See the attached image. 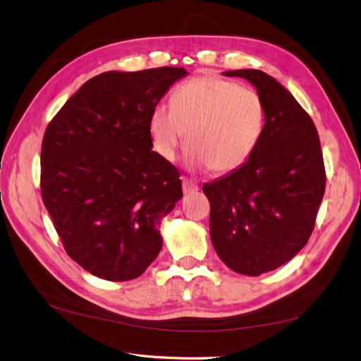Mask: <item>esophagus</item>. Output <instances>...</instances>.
<instances>
[{"label": "esophagus", "instance_id": "1", "mask_svg": "<svg viewBox=\"0 0 361 361\" xmlns=\"http://www.w3.org/2000/svg\"><path fill=\"white\" fill-rule=\"evenodd\" d=\"M197 190H199V185L195 181H192L189 178H183V192H184V195H190V193L197 192Z\"/></svg>", "mask_w": 361, "mask_h": 361}]
</instances>
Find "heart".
<instances>
[{"instance_id":"obj_1","label":"heart","mask_w":361,"mask_h":361,"mask_svg":"<svg viewBox=\"0 0 361 361\" xmlns=\"http://www.w3.org/2000/svg\"><path fill=\"white\" fill-rule=\"evenodd\" d=\"M265 111L250 87L214 75L181 84L171 96V107L158 104L150 116L153 146L174 162L187 134V162L218 174L239 168L255 150Z\"/></svg>"}]
</instances>
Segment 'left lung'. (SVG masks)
<instances>
[{
    "label": "left lung",
    "mask_w": 361,
    "mask_h": 361,
    "mask_svg": "<svg viewBox=\"0 0 361 361\" xmlns=\"http://www.w3.org/2000/svg\"><path fill=\"white\" fill-rule=\"evenodd\" d=\"M257 88L265 111L259 142L228 176L203 185L215 252L233 271L259 276L307 245L324 195L316 125L292 94L257 69L227 71Z\"/></svg>",
    "instance_id": "left-lung-1"
}]
</instances>
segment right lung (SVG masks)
I'll return each instance as SVG.
<instances>
[{"instance_id": "add662e5", "label": "right lung", "mask_w": 361, "mask_h": 361, "mask_svg": "<svg viewBox=\"0 0 361 361\" xmlns=\"http://www.w3.org/2000/svg\"><path fill=\"white\" fill-rule=\"evenodd\" d=\"M183 68L104 72L49 123L41 195L68 255L111 281L142 276L158 257L161 218L183 197L178 169L152 150L150 116Z\"/></svg>"}]
</instances>
